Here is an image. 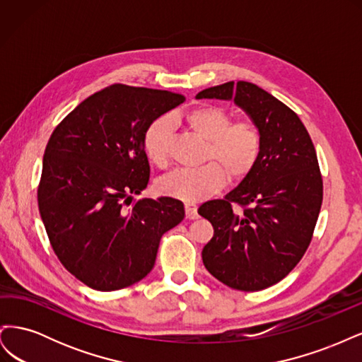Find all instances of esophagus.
<instances>
[{"label": "esophagus", "instance_id": "obj_1", "mask_svg": "<svg viewBox=\"0 0 362 362\" xmlns=\"http://www.w3.org/2000/svg\"><path fill=\"white\" fill-rule=\"evenodd\" d=\"M185 216L187 218H198V206H196L193 202H185Z\"/></svg>", "mask_w": 362, "mask_h": 362}]
</instances>
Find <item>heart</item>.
<instances>
[{
    "label": "heart",
    "mask_w": 362,
    "mask_h": 362,
    "mask_svg": "<svg viewBox=\"0 0 362 362\" xmlns=\"http://www.w3.org/2000/svg\"><path fill=\"white\" fill-rule=\"evenodd\" d=\"M181 122L205 141L204 166L177 170L158 182L163 194L184 202H196L223 187L226 177L238 182L254 172L262 151V137L250 120H233L226 110L216 105H198L181 116ZM170 125L157 117L141 136V148L149 163L164 169L169 164Z\"/></svg>",
    "instance_id": "heart-1"
}]
</instances>
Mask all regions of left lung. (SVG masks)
Returning <instances> with one entry per match:
<instances>
[{"label": "left lung", "mask_w": 362, "mask_h": 362, "mask_svg": "<svg viewBox=\"0 0 362 362\" xmlns=\"http://www.w3.org/2000/svg\"><path fill=\"white\" fill-rule=\"evenodd\" d=\"M196 98L234 100L261 133L254 172L198 213L214 228L202 250L206 270L234 290H264L286 278L311 243L323 201L313 140L299 116L257 84L229 81Z\"/></svg>", "instance_id": "1"}]
</instances>
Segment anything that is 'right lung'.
I'll return each mask as SVG.
<instances>
[{
	"label": "right lung",
	"instance_id": "add662e5",
	"mask_svg": "<svg viewBox=\"0 0 362 362\" xmlns=\"http://www.w3.org/2000/svg\"><path fill=\"white\" fill-rule=\"evenodd\" d=\"M184 101L180 93L113 84L52 131L39 211L57 258L87 287L115 291L144 279L163 234L184 218L178 199H133L149 182L144 131Z\"/></svg>",
	"mask_w": 362,
	"mask_h": 362
}]
</instances>
